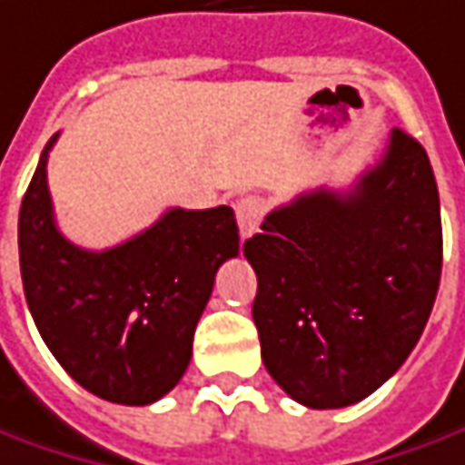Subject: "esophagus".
<instances>
[{"label":"esophagus","mask_w":465,"mask_h":465,"mask_svg":"<svg viewBox=\"0 0 465 465\" xmlns=\"http://www.w3.org/2000/svg\"><path fill=\"white\" fill-rule=\"evenodd\" d=\"M262 213H264V201L257 195H244L242 201H236V223H239L242 239H249L257 232Z\"/></svg>","instance_id":"34e87169"}]
</instances>
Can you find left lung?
<instances>
[{
	"label": "left lung",
	"mask_w": 465,
	"mask_h": 465,
	"mask_svg": "<svg viewBox=\"0 0 465 465\" xmlns=\"http://www.w3.org/2000/svg\"><path fill=\"white\" fill-rule=\"evenodd\" d=\"M244 257L262 361L312 410L379 390L422 336L443 267L440 198L428 153L391 129L349 191L300 193L262 221Z\"/></svg>",
	"instance_id": "left-lung-1"
}]
</instances>
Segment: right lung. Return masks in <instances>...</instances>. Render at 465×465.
Returning <instances> with one entry per match:
<instances>
[{
    "label": "right lung",
    "instance_id": "obj_1",
    "mask_svg": "<svg viewBox=\"0 0 465 465\" xmlns=\"http://www.w3.org/2000/svg\"><path fill=\"white\" fill-rule=\"evenodd\" d=\"M55 140L20 206V272L33 321L84 390L116 405H153L185 374L216 272L239 254L233 211L170 208L124 244L81 249L55 226L47 191Z\"/></svg>",
    "mask_w": 465,
    "mask_h": 465
}]
</instances>
